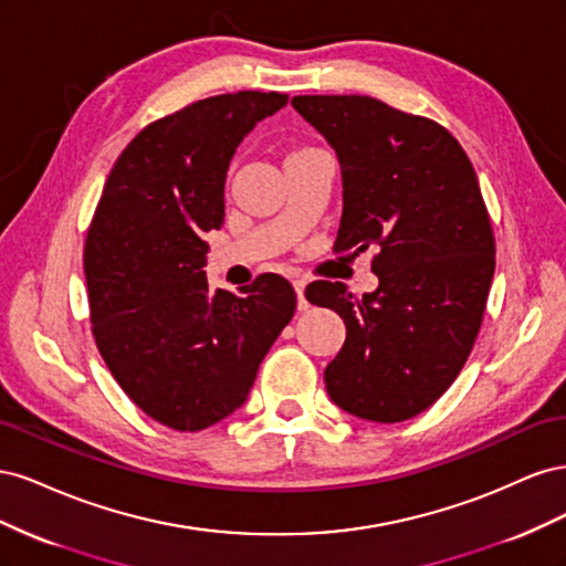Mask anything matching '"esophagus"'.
<instances>
[{"instance_id":"obj_1","label":"esophagus","mask_w":566,"mask_h":566,"mask_svg":"<svg viewBox=\"0 0 566 566\" xmlns=\"http://www.w3.org/2000/svg\"><path fill=\"white\" fill-rule=\"evenodd\" d=\"M293 285H295V293H297V310H300V312H306V310H310V302H306V297H304L306 281H304V279H295Z\"/></svg>"}]
</instances>
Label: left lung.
Wrapping results in <instances>:
<instances>
[{
  "label": "left lung",
  "mask_w": 566,
  "mask_h": 566,
  "mask_svg": "<svg viewBox=\"0 0 566 566\" xmlns=\"http://www.w3.org/2000/svg\"><path fill=\"white\" fill-rule=\"evenodd\" d=\"M339 160L335 252L368 248L378 287L354 297L316 281L347 339L323 373L331 399L373 422L430 408L465 366L482 325L495 243L474 167L449 129L370 96H295Z\"/></svg>",
  "instance_id": "8db88e82"
}]
</instances>
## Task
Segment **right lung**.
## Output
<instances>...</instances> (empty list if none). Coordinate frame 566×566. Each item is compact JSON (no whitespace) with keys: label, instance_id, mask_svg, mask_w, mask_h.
I'll return each mask as SVG.
<instances>
[{"label":"right lung","instance_id":"add662e5","mask_svg":"<svg viewBox=\"0 0 566 566\" xmlns=\"http://www.w3.org/2000/svg\"><path fill=\"white\" fill-rule=\"evenodd\" d=\"M285 104L279 92H235L150 123L119 153L87 231L96 347L127 397L172 430L198 432L241 408L295 314L279 273L235 295L210 290L202 271L233 153Z\"/></svg>","mask_w":566,"mask_h":566}]
</instances>
